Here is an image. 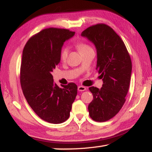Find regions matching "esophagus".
<instances>
[{
	"instance_id": "esophagus-1",
	"label": "esophagus",
	"mask_w": 152,
	"mask_h": 152,
	"mask_svg": "<svg viewBox=\"0 0 152 152\" xmlns=\"http://www.w3.org/2000/svg\"><path fill=\"white\" fill-rule=\"evenodd\" d=\"M77 89H78L79 91H81V92H82V91H86V87L83 86H78Z\"/></svg>"
}]
</instances>
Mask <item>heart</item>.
Masks as SVG:
<instances>
[{
	"instance_id": "heart-1",
	"label": "heart",
	"mask_w": 152,
	"mask_h": 152,
	"mask_svg": "<svg viewBox=\"0 0 152 152\" xmlns=\"http://www.w3.org/2000/svg\"><path fill=\"white\" fill-rule=\"evenodd\" d=\"M77 48L80 53H82V52L88 50L89 49H92L88 44H86V43H85L84 42H79L77 44ZM68 49L67 48H64L61 50V53H60V58H61L62 61H65L66 59V58L68 57Z\"/></svg>"
}]
</instances>
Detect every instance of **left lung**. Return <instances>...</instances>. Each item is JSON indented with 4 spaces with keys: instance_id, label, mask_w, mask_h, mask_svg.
Segmentation results:
<instances>
[{
    "instance_id": "8db88e82",
    "label": "left lung",
    "mask_w": 152,
    "mask_h": 152,
    "mask_svg": "<svg viewBox=\"0 0 152 152\" xmlns=\"http://www.w3.org/2000/svg\"><path fill=\"white\" fill-rule=\"evenodd\" d=\"M81 36L92 42L96 48V70L103 81L100 89L89 88L93 95L88 107L89 115L95 121H107L125 102L132 70L130 56L121 38L107 25L89 27Z\"/></svg>"
}]
</instances>
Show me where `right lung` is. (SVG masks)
I'll use <instances>...</instances> for the list:
<instances>
[{
	"label": "right lung",
	"mask_w": 152,
	"mask_h": 152,
	"mask_svg": "<svg viewBox=\"0 0 152 152\" xmlns=\"http://www.w3.org/2000/svg\"><path fill=\"white\" fill-rule=\"evenodd\" d=\"M75 33L66 29H45L29 39L23 50L20 78L23 93L37 115L50 123L59 124L68 119L77 94L75 84L60 88L52 75L61 60L64 43Z\"/></svg>",
	"instance_id": "right-lung-1"
}]
</instances>
